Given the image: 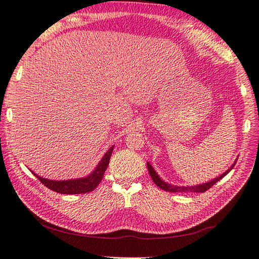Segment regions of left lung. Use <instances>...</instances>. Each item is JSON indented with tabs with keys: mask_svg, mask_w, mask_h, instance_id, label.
Masks as SVG:
<instances>
[{
	"mask_svg": "<svg viewBox=\"0 0 259 259\" xmlns=\"http://www.w3.org/2000/svg\"><path fill=\"white\" fill-rule=\"evenodd\" d=\"M236 164V161L235 163L233 164L232 167H230L226 172H224L221 177H217L214 178L213 180L209 181V183H206V184H202V185H198V186H187V187H181V186H172L170 184H167L164 183L163 180H161V178L159 177L158 174L155 171V169H153L151 167V164L149 162H147V167H148V170H149V174L151 176V178L153 180V183H155L157 185V187H159V188H161L162 190L164 191H169V192H205L207 191L209 188H211V187L217 183V181H219L221 179H223L225 176H226L230 170H232Z\"/></svg>",
	"mask_w": 259,
	"mask_h": 259,
	"instance_id": "1",
	"label": "left lung"
}]
</instances>
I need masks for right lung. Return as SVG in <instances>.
I'll list each match as a JSON object with an SVG mask.
<instances>
[{"label": "right lung", "mask_w": 259, "mask_h": 259, "mask_svg": "<svg viewBox=\"0 0 259 259\" xmlns=\"http://www.w3.org/2000/svg\"><path fill=\"white\" fill-rule=\"evenodd\" d=\"M113 147L114 146H112L106 152V155L102 157L101 161L99 162L97 168L85 178L58 181V180H49L46 178H42V177H40V176H37L35 174L34 175L43 185L48 187L49 189L59 192V194L76 195V194H85V192H90L93 189H96L99 186V184L101 183L104 171H106L108 168L110 157H111V155H112Z\"/></svg>", "instance_id": "1"}]
</instances>
